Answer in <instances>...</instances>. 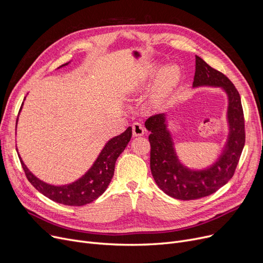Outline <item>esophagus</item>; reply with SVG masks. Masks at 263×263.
<instances>
[{
  "label": "esophagus",
  "mask_w": 263,
  "mask_h": 263,
  "mask_svg": "<svg viewBox=\"0 0 263 263\" xmlns=\"http://www.w3.org/2000/svg\"><path fill=\"white\" fill-rule=\"evenodd\" d=\"M132 132L133 136H143L145 134V129L143 127V124L140 122H135L132 126Z\"/></svg>",
  "instance_id": "34e87169"
}]
</instances>
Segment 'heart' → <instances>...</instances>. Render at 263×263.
I'll return each instance as SVG.
<instances>
[{"label":"heart","mask_w":263,"mask_h":263,"mask_svg":"<svg viewBox=\"0 0 263 263\" xmlns=\"http://www.w3.org/2000/svg\"><path fill=\"white\" fill-rule=\"evenodd\" d=\"M176 78H177V71L174 68H172V67L165 68L161 74V79H160L161 88L162 89L170 88L174 84V82L176 81Z\"/></svg>","instance_id":"b5f03b06"}]
</instances>
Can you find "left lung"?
I'll use <instances>...</instances> for the list:
<instances>
[{
    "label": "left lung",
    "mask_w": 263,
    "mask_h": 263,
    "mask_svg": "<svg viewBox=\"0 0 263 263\" xmlns=\"http://www.w3.org/2000/svg\"><path fill=\"white\" fill-rule=\"evenodd\" d=\"M220 88L227 96L228 135L216 160L204 168H192L180 160L168 129L166 113L149 117L145 127L150 132V170L165 194L181 200H194L215 193L234 174L245 143L244 117L240 95L230 80L196 55L193 88Z\"/></svg>",
    "instance_id": "1"
}]
</instances>
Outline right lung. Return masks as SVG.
Instances as JSON below:
<instances>
[{
	"label": "right lung",
	"instance_id": "right-lung-1",
	"mask_svg": "<svg viewBox=\"0 0 263 263\" xmlns=\"http://www.w3.org/2000/svg\"><path fill=\"white\" fill-rule=\"evenodd\" d=\"M68 64H70V62L60 66L58 69L65 67ZM23 103L21 105L20 112ZM131 136L132 128L129 127L123 133L108 140L100 151L99 156L97 157L91 166L88 168V171L73 182L67 184L55 185L40 180L39 178H37L27 168L20 155L18 156L26 178L29 179V181L41 194L45 195L49 199L62 204L84 205L92 202L105 192L114 176L116 160L129 144Z\"/></svg>",
	"mask_w": 263,
	"mask_h": 263
}]
</instances>
